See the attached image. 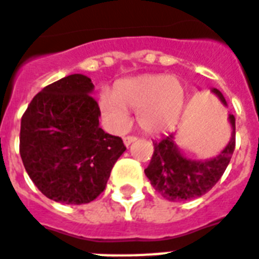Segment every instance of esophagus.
<instances>
[{"label":"esophagus","mask_w":259,"mask_h":259,"mask_svg":"<svg viewBox=\"0 0 259 259\" xmlns=\"http://www.w3.org/2000/svg\"><path fill=\"white\" fill-rule=\"evenodd\" d=\"M136 140H137L136 136H127L123 138V143H125V146H129L130 143H133Z\"/></svg>","instance_id":"obj_1"}]
</instances>
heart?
I'll use <instances>...</instances> for the list:
<instances>
[{
	"instance_id": "1",
	"label": "heart",
	"mask_w": 259,
	"mask_h": 259,
	"mask_svg": "<svg viewBox=\"0 0 259 259\" xmlns=\"http://www.w3.org/2000/svg\"><path fill=\"white\" fill-rule=\"evenodd\" d=\"M99 104L114 129L127 127L130 108L137 110V122L146 133H166L179 121L184 105V87L175 76L147 73L117 81L114 92L100 93Z\"/></svg>"
}]
</instances>
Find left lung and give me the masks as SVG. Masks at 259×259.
Returning <instances> with one entry per match:
<instances>
[{"label": "left lung", "instance_id": "obj_1", "mask_svg": "<svg viewBox=\"0 0 259 259\" xmlns=\"http://www.w3.org/2000/svg\"><path fill=\"white\" fill-rule=\"evenodd\" d=\"M212 92L227 105L219 89L213 88ZM229 122L232 138L225 149L212 159L192 160L184 156L175 143L174 134L164 137L159 142H153L154 154L145 174L155 191L170 201H186L207 193L223 177L233 155L236 147V118L233 114H229Z\"/></svg>", "mask_w": 259, "mask_h": 259}]
</instances>
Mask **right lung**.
<instances>
[{"mask_svg":"<svg viewBox=\"0 0 259 259\" xmlns=\"http://www.w3.org/2000/svg\"><path fill=\"white\" fill-rule=\"evenodd\" d=\"M93 88L88 76H66L35 95L21 119L23 166L38 190L56 203L93 201L126 150L119 137L99 126Z\"/></svg>","mask_w":259,"mask_h":259,"instance_id":"obj_1","label":"right lung"}]
</instances>
